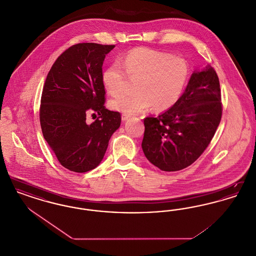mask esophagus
I'll return each mask as SVG.
<instances>
[{"instance_id":"obj_1","label":"esophagus","mask_w":256,"mask_h":256,"mask_svg":"<svg viewBox=\"0 0 256 256\" xmlns=\"http://www.w3.org/2000/svg\"><path fill=\"white\" fill-rule=\"evenodd\" d=\"M130 116L128 114H126V113H122V121H126Z\"/></svg>"}]
</instances>
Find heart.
<instances>
[{"label":"heart","mask_w":256,"mask_h":256,"mask_svg":"<svg viewBox=\"0 0 256 256\" xmlns=\"http://www.w3.org/2000/svg\"><path fill=\"white\" fill-rule=\"evenodd\" d=\"M137 80L134 93L110 100V106L126 114H135L150 106L158 111L170 110L182 94L189 80V65L169 52L137 48L128 52L120 63L106 67L102 80L111 95L124 92L128 80Z\"/></svg>","instance_id":"obj_1"}]
</instances>
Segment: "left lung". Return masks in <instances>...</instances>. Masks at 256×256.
Wrapping results in <instances>:
<instances>
[{
    "mask_svg": "<svg viewBox=\"0 0 256 256\" xmlns=\"http://www.w3.org/2000/svg\"><path fill=\"white\" fill-rule=\"evenodd\" d=\"M218 74L208 66L192 74L178 102L158 117L144 119L142 148L148 160L165 172L193 164L210 144L222 106Z\"/></svg>",
    "mask_w": 256,
    "mask_h": 256,
    "instance_id": "left-lung-1",
    "label": "left lung"
}]
</instances>
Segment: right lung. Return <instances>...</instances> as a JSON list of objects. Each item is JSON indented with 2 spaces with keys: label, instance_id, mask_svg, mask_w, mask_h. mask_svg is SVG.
I'll use <instances>...</instances> for the list:
<instances>
[{
  "label": "right lung",
  "instance_id": "right-lung-1",
  "mask_svg": "<svg viewBox=\"0 0 256 256\" xmlns=\"http://www.w3.org/2000/svg\"><path fill=\"white\" fill-rule=\"evenodd\" d=\"M115 45L78 43L52 64L43 87L39 119L42 134L61 165L76 172L93 170L106 152L121 114L104 106L102 80L106 56ZM88 110L99 117L86 122Z\"/></svg>",
  "mask_w": 256,
  "mask_h": 256
}]
</instances>
